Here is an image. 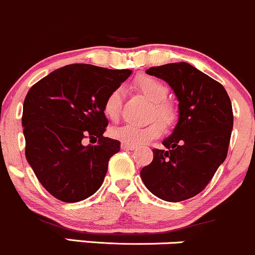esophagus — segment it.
Returning <instances> with one entry per match:
<instances>
[{"instance_id":"34e87169","label":"esophagus","mask_w":255,"mask_h":255,"mask_svg":"<svg viewBox=\"0 0 255 255\" xmlns=\"http://www.w3.org/2000/svg\"><path fill=\"white\" fill-rule=\"evenodd\" d=\"M136 147L133 146V144H128V143H125V142H122V149H125V150H133Z\"/></svg>"}]
</instances>
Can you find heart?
I'll list each match as a JSON object with an SVG mask.
<instances>
[{
  "label": "heart",
  "instance_id": "heart-1",
  "mask_svg": "<svg viewBox=\"0 0 255 255\" xmlns=\"http://www.w3.org/2000/svg\"><path fill=\"white\" fill-rule=\"evenodd\" d=\"M135 86L142 92L149 101L153 102V116H155L166 127H170L176 120L177 113L175 107L165 101L168 96V87L158 79L148 75H141L136 78ZM123 91L120 87H116L107 95L103 105V111L109 119L117 120L119 118L122 109ZM161 122V123H162ZM158 120L150 122L147 125L125 124L123 127L116 128L111 131L112 136L125 143L139 146L154 139L163 133V125Z\"/></svg>",
  "mask_w": 255,
  "mask_h": 255
}]
</instances>
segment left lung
<instances>
[{"mask_svg": "<svg viewBox=\"0 0 255 255\" xmlns=\"http://www.w3.org/2000/svg\"><path fill=\"white\" fill-rule=\"evenodd\" d=\"M163 79L179 101V122L165 149H153L141 170L146 187L166 202H181L204 190L229 149L234 113L224 86L185 62L147 69Z\"/></svg>", "mask_w": 255, "mask_h": 255, "instance_id": "obj_1", "label": "left lung"}]
</instances>
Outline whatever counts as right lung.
<instances>
[{"mask_svg": "<svg viewBox=\"0 0 255 255\" xmlns=\"http://www.w3.org/2000/svg\"><path fill=\"white\" fill-rule=\"evenodd\" d=\"M130 74L69 64L29 90L21 117L25 157L41 185L59 201H84L103 183L109 159L120 150L119 141L103 136L108 125L103 105ZM86 137L98 139V144L84 146Z\"/></svg>", "mask_w": 255, "mask_h": 255, "instance_id": "obj_1", "label": "right lung"}]
</instances>
